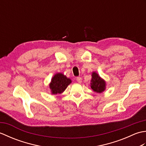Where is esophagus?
Instances as JSON below:
<instances>
[{
    "mask_svg": "<svg viewBox=\"0 0 146 146\" xmlns=\"http://www.w3.org/2000/svg\"><path fill=\"white\" fill-rule=\"evenodd\" d=\"M76 81H77V82H78L79 83H81L82 82V79L81 77H77Z\"/></svg>",
    "mask_w": 146,
    "mask_h": 146,
    "instance_id": "obj_1",
    "label": "esophagus"
}]
</instances>
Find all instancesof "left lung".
Wrapping results in <instances>:
<instances>
[{
  "label": "left lung",
  "mask_w": 146,
  "mask_h": 146,
  "mask_svg": "<svg viewBox=\"0 0 146 146\" xmlns=\"http://www.w3.org/2000/svg\"><path fill=\"white\" fill-rule=\"evenodd\" d=\"M90 87L94 92L101 94L106 89V82L96 72L92 73V79L90 80Z\"/></svg>",
  "instance_id": "8db88e82"
}]
</instances>
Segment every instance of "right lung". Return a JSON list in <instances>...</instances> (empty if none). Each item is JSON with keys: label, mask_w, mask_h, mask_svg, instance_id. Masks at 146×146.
Wrapping results in <instances>:
<instances>
[{"label": "right lung", "mask_w": 146, "mask_h": 146, "mask_svg": "<svg viewBox=\"0 0 146 146\" xmlns=\"http://www.w3.org/2000/svg\"><path fill=\"white\" fill-rule=\"evenodd\" d=\"M72 82L71 80L61 73H57L52 76L49 84L51 95L61 94Z\"/></svg>", "instance_id": "1"}]
</instances>
